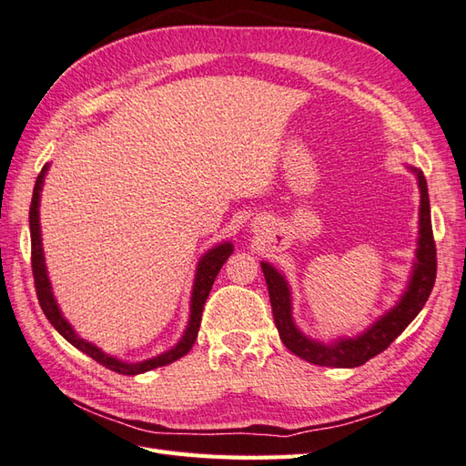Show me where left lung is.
<instances>
[{
  "mask_svg": "<svg viewBox=\"0 0 466 466\" xmlns=\"http://www.w3.org/2000/svg\"><path fill=\"white\" fill-rule=\"evenodd\" d=\"M419 187H420V219H419V249H417V263L412 271L409 289L402 295L395 309L380 317L377 323L367 329L363 335L357 339H340L333 345H320L315 340L307 339L299 330L291 319V295L283 275L273 268L268 263H261L268 299H271V309L275 317V325L281 337L283 345L295 353L299 359H305L307 363L319 367H359L365 365L369 359L382 353L392 340H395L402 330H405L410 320L415 319L420 309L425 307L427 299L435 287L437 279V247L435 237H432L431 225V203L427 191V179L422 171H417Z\"/></svg>",
  "mask_w": 466,
  "mask_h": 466,
  "instance_id": "8db88e82",
  "label": "left lung"
}]
</instances>
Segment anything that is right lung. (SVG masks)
<instances>
[{
    "mask_svg": "<svg viewBox=\"0 0 466 466\" xmlns=\"http://www.w3.org/2000/svg\"><path fill=\"white\" fill-rule=\"evenodd\" d=\"M46 171H47V165L37 175V181H35V187H34V198H31V205H29V231H31V271H34L35 293H37L39 305H41V309H44V313H46L49 323L57 329V333L61 337L69 340V343L74 345L76 349H79L81 353H86L93 360H97L99 365H103L109 370H116V373H119V375L146 373V370L165 367V365L173 363V360H177V359L187 355L191 347H193V343H195V339H198L199 325H201V315H203V305L207 301V297H209L215 277H217V273L221 271L223 263L229 259V255L233 253L231 243H223L219 247H215V249H211L199 261L198 275H195V285H193V297H191V320H189L187 330H185L183 339L179 340V345L171 349V350H167V353L159 355V357L143 360V363H133V365L131 363H121V360L113 359L106 353H101L97 347H93L91 343H86L84 339H79L76 335V330L69 327L67 320L61 317L56 299H54V295H51V285H49V279H47V273H46V265H44V251H41L39 209H37V207H39V191H41V185H44Z\"/></svg>",
    "mask_w": 466,
    "mask_h": 466,
    "instance_id": "obj_1",
    "label": "right lung"
}]
</instances>
